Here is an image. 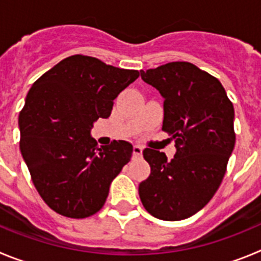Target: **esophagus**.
<instances>
[{
    "instance_id": "34e87169",
    "label": "esophagus",
    "mask_w": 261,
    "mask_h": 261,
    "mask_svg": "<svg viewBox=\"0 0 261 261\" xmlns=\"http://www.w3.org/2000/svg\"><path fill=\"white\" fill-rule=\"evenodd\" d=\"M143 147L142 145H134L133 147V156L134 157H142Z\"/></svg>"
}]
</instances>
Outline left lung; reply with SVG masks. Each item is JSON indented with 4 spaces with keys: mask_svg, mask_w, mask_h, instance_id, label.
I'll list each match as a JSON object with an SVG mask.
<instances>
[{
    "mask_svg": "<svg viewBox=\"0 0 261 261\" xmlns=\"http://www.w3.org/2000/svg\"><path fill=\"white\" fill-rule=\"evenodd\" d=\"M164 97L163 130L177 153L145 148L151 174L139 185L148 213L165 221L191 217L205 206L222 182L236 144L234 107L217 78L190 62H169L140 71Z\"/></svg>",
    "mask_w": 261,
    "mask_h": 261,
    "instance_id": "obj_1",
    "label": "left lung"
}]
</instances>
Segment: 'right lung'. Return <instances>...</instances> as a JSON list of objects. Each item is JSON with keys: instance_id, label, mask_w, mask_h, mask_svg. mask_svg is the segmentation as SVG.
I'll list each match as a JSON object with an SVG mask.
<instances>
[{"instance_id": "right-lung-1", "label": "right lung", "mask_w": 261, "mask_h": 261, "mask_svg": "<svg viewBox=\"0 0 261 261\" xmlns=\"http://www.w3.org/2000/svg\"><path fill=\"white\" fill-rule=\"evenodd\" d=\"M139 76L90 56L58 62L32 84L20 110V152L32 182L55 212L86 218L101 210L110 183L130 161L125 140L97 147L93 122L108 118L114 98Z\"/></svg>"}]
</instances>
